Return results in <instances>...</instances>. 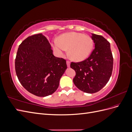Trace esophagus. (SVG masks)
<instances>
[{"label":"esophagus","mask_w":132,"mask_h":132,"mask_svg":"<svg viewBox=\"0 0 132 132\" xmlns=\"http://www.w3.org/2000/svg\"><path fill=\"white\" fill-rule=\"evenodd\" d=\"M67 67H70V62L69 61H67Z\"/></svg>","instance_id":"34e87169"}]
</instances>
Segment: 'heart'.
Wrapping results in <instances>:
<instances>
[{
  "mask_svg": "<svg viewBox=\"0 0 132 132\" xmlns=\"http://www.w3.org/2000/svg\"><path fill=\"white\" fill-rule=\"evenodd\" d=\"M94 43L88 35L75 32L66 33L60 36L58 41H54L53 47L57 53L62 56L68 50L69 58L75 62H80L90 55Z\"/></svg>",
  "mask_w": 132,
  "mask_h": 132,
  "instance_id": "obj_1",
  "label": "heart"
}]
</instances>
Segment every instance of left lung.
Instances as JSON below:
<instances>
[{
	"mask_svg": "<svg viewBox=\"0 0 132 132\" xmlns=\"http://www.w3.org/2000/svg\"><path fill=\"white\" fill-rule=\"evenodd\" d=\"M95 48L90 56L80 62L70 63L76 73L75 85L89 94L97 93L109 81L113 70V58L110 43L101 35L92 34Z\"/></svg>",
	"mask_w": 132,
	"mask_h": 132,
	"instance_id": "obj_1",
	"label": "left lung"
}]
</instances>
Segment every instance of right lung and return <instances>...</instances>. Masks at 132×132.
Masks as SVG:
<instances>
[{
    "mask_svg": "<svg viewBox=\"0 0 132 132\" xmlns=\"http://www.w3.org/2000/svg\"><path fill=\"white\" fill-rule=\"evenodd\" d=\"M16 74L29 93L45 97L54 93L67 68L65 59L55 57L48 40L42 34L30 36L19 45Z\"/></svg>",
    "mask_w": 132,
    "mask_h": 132,
    "instance_id": "add662e5",
    "label": "right lung"
}]
</instances>
